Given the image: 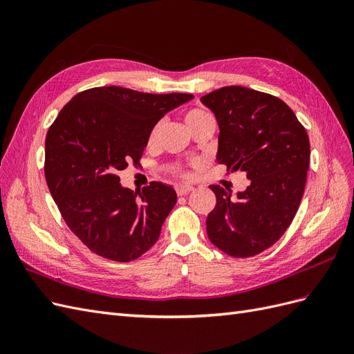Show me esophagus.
Listing matches in <instances>:
<instances>
[{
    "label": "esophagus",
    "instance_id": "esophagus-1",
    "mask_svg": "<svg viewBox=\"0 0 354 354\" xmlns=\"http://www.w3.org/2000/svg\"><path fill=\"white\" fill-rule=\"evenodd\" d=\"M176 192L178 196H185L187 194H190V192H194V186H187V185H178L176 186Z\"/></svg>",
    "mask_w": 354,
    "mask_h": 354
}]
</instances>
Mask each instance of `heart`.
Instances as JSON below:
<instances>
[{"label": "heart", "mask_w": 354, "mask_h": 354, "mask_svg": "<svg viewBox=\"0 0 354 354\" xmlns=\"http://www.w3.org/2000/svg\"><path fill=\"white\" fill-rule=\"evenodd\" d=\"M207 116H209V113L205 112V111H202V109H190V111H187L186 115H185V121H186L187 127L192 128L195 124H198L199 121H202L203 118H207ZM160 127H162V124L158 122V124L152 128L151 133H149V138H147V143H149V145H155V143H156L158 137H159ZM192 165L195 167V164H190V165H177V167L173 168V174H174L176 177H178V178L187 180V178H190V176H192V174H190V167H192Z\"/></svg>", "instance_id": "b5f03b06"}]
</instances>
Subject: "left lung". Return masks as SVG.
<instances>
[{
  "label": "left lung",
  "mask_w": 354,
  "mask_h": 354,
  "mask_svg": "<svg viewBox=\"0 0 354 354\" xmlns=\"http://www.w3.org/2000/svg\"><path fill=\"white\" fill-rule=\"evenodd\" d=\"M201 102L220 127L218 164L250 180L236 198L211 186L217 203L207 217L208 238L224 254L250 259L279 241L295 217L307 180L308 136L272 94L230 85Z\"/></svg>",
  "instance_id": "left-lung-1"
}]
</instances>
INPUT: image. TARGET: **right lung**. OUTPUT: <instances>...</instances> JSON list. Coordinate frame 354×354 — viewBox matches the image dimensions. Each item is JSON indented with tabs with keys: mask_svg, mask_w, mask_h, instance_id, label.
I'll return each instance as SVG.
<instances>
[{
	"mask_svg": "<svg viewBox=\"0 0 354 354\" xmlns=\"http://www.w3.org/2000/svg\"><path fill=\"white\" fill-rule=\"evenodd\" d=\"M192 99L186 93L94 87L73 95L50 125L47 186L68 227L94 254L130 263L158 241L176 190L159 181L142 192L124 189L118 173L140 164L156 122Z\"/></svg>",
	"mask_w": 354,
	"mask_h": 354,
	"instance_id": "obj_1",
	"label": "right lung"
}]
</instances>
